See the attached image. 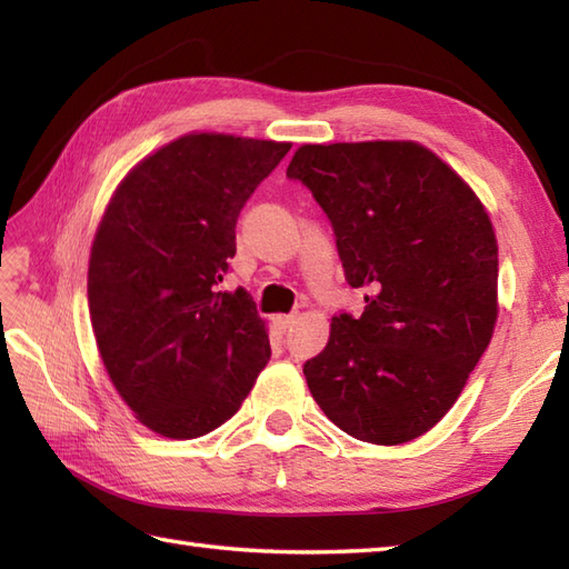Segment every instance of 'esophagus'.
I'll return each instance as SVG.
<instances>
[{"label":"esophagus","mask_w":569,"mask_h":569,"mask_svg":"<svg viewBox=\"0 0 569 569\" xmlns=\"http://www.w3.org/2000/svg\"><path fill=\"white\" fill-rule=\"evenodd\" d=\"M293 322H296V316H276L273 318V328L278 332H288V330H291Z\"/></svg>","instance_id":"1"}]
</instances>
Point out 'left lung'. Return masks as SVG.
I'll return each instance as SVG.
<instances>
[{
	"label": "left lung",
	"instance_id": "left-lung-1",
	"mask_svg": "<svg viewBox=\"0 0 569 569\" xmlns=\"http://www.w3.org/2000/svg\"><path fill=\"white\" fill-rule=\"evenodd\" d=\"M288 178L332 222L359 318H332L306 361L322 413L357 440L403 445L455 406L497 325L499 247L485 204L416 141L306 143Z\"/></svg>",
	"mask_w": 569,
	"mask_h": 569
}]
</instances>
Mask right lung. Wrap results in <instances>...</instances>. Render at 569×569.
<instances>
[{"instance_id":"1","label":"right lung","mask_w":569,"mask_h":569,"mask_svg":"<svg viewBox=\"0 0 569 569\" xmlns=\"http://www.w3.org/2000/svg\"><path fill=\"white\" fill-rule=\"evenodd\" d=\"M286 141L186 134L137 163L107 204L88 269L104 369L149 430L192 440L232 418L271 357L244 288H217L237 217Z\"/></svg>"}]
</instances>
